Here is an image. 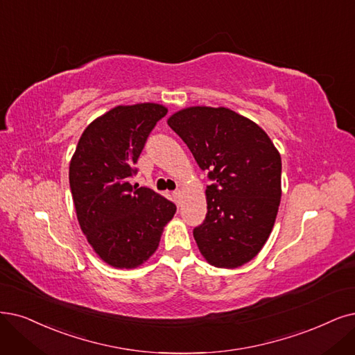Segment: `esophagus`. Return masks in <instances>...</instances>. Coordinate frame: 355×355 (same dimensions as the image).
Segmentation results:
<instances>
[{
  "label": "esophagus",
  "instance_id": "34e87169",
  "mask_svg": "<svg viewBox=\"0 0 355 355\" xmlns=\"http://www.w3.org/2000/svg\"><path fill=\"white\" fill-rule=\"evenodd\" d=\"M173 196H174V198H175L177 203L180 205V200H181V196H182V191H181L180 189H177V190H174V191H173Z\"/></svg>",
  "mask_w": 355,
  "mask_h": 355
}]
</instances>
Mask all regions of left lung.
Wrapping results in <instances>:
<instances>
[{
	"label": "left lung",
	"mask_w": 355,
	"mask_h": 355,
	"mask_svg": "<svg viewBox=\"0 0 355 355\" xmlns=\"http://www.w3.org/2000/svg\"><path fill=\"white\" fill-rule=\"evenodd\" d=\"M168 125L212 181L206 218L193 230L200 253L216 268L243 266L261 250L277 219L281 155L257 124L228 108H186Z\"/></svg>",
	"instance_id": "left-lung-1"
}]
</instances>
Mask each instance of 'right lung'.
<instances>
[{"instance_id":"right-lung-1","label":"right lung","mask_w":355,"mask_h":355,"mask_svg":"<svg viewBox=\"0 0 355 355\" xmlns=\"http://www.w3.org/2000/svg\"><path fill=\"white\" fill-rule=\"evenodd\" d=\"M166 112L157 103L115 107L87 125L70 162L78 224L99 257L114 268L146 261L177 211L161 194L131 182L149 135Z\"/></svg>"}]
</instances>
